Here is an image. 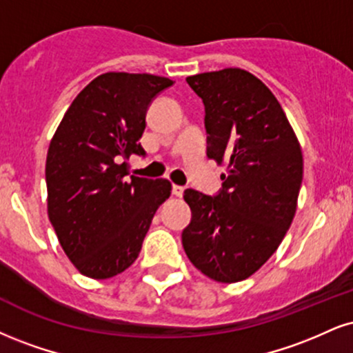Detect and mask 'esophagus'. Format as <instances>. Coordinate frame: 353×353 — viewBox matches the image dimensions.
<instances>
[{
  "label": "esophagus",
  "mask_w": 353,
  "mask_h": 353,
  "mask_svg": "<svg viewBox=\"0 0 353 353\" xmlns=\"http://www.w3.org/2000/svg\"><path fill=\"white\" fill-rule=\"evenodd\" d=\"M172 194L176 195V197H182V194H184V188L182 185H172Z\"/></svg>",
  "instance_id": "obj_1"
}]
</instances>
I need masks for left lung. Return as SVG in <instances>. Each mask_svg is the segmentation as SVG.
I'll list each match as a JSON object with an SVG mask.
<instances>
[{"label":"left lung","instance_id":"obj_1","mask_svg":"<svg viewBox=\"0 0 353 353\" xmlns=\"http://www.w3.org/2000/svg\"><path fill=\"white\" fill-rule=\"evenodd\" d=\"M201 97L207 158L227 163L215 195L184 190L192 219L182 246L197 270L236 283L268 261L296 214L303 154L270 88L250 72L223 69L188 77Z\"/></svg>","mask_w":353,"mask_h":353}]
</instances>
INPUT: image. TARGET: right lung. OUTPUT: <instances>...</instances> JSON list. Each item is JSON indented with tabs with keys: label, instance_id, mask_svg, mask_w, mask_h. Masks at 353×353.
<instances>
[{
	"label": "right lung",
	"instance_id": "add662e5",
	"mask_svg": "<svg viewBox=\"0 0 353 353\" xmlns=\"http://www.w3.org/2000/svg\"><path fill=\"white\" fill-rule=\"evenodd\" d=\"M171 79L108 72L75 97L46 161L48 214L80 273L107 279L133 265L168 179L128 177L130 154L146 156L139 138L151 101Z\"/></svg>",
	"mask_w": 353,
	"mask_h": 353
}]
</instances>
